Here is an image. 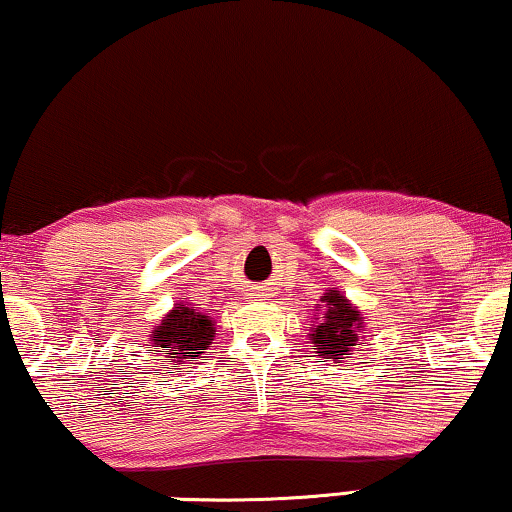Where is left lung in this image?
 Wrapping results in <instances>:
<instances>
[{
  "mask_svg": "<svg viewBox=\"0 0 512 512\" xmlns=\"http://www.w3.org/2000/svg\"><path fill=\"white\" fill-rule=\"evenodd\" d=\"M316 311V326L309 333L316 357L342 364L347 354L357 350V345H364V342H359L364 330L362 311L352 306L350 299L340 294L335 287L326 292V297H321V304L316 306Z\"/></svg>",
  "mask_w": 512,
  "mask_h": 512,
  "instance_id": "obj_1",
  "label": "left lung"
}]
</instances>
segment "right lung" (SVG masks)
I'll use <instances>...</instances> for the list:
<instances>
[{"mask_svg":"<svg viewBox=\"0 0 512 512\" xmlns=\"http://www.w3.org/2000/svg\"><path fill=\"white\" fill-rule=\"evenodd\" d=\"M215 323L210 316L198 311L191 304H174L167 316H162L160 326H155L150 342L153 352L160 357L172 359L174 364H191L208 350L215 338ZM167 369V366H165Z\"/></svg>","mask_w":512,"mask_h":512,"instance_id":"obj_1","label":"right lung"}]
</instances>
